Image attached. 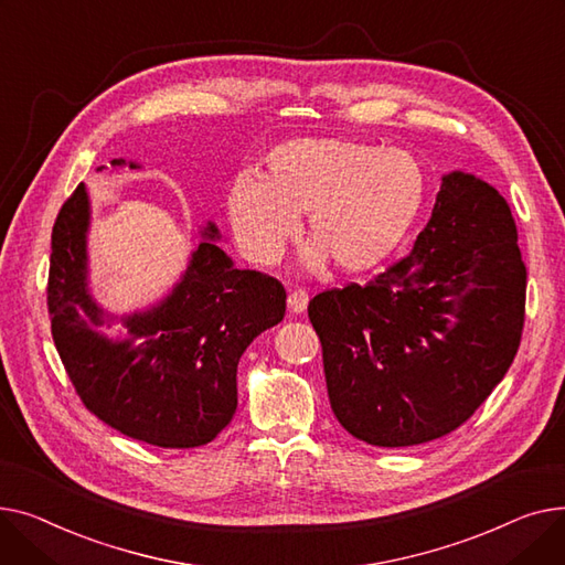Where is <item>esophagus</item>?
<instances>
[{
    "label": "esophagus",
    "mask_w": 565,
    "mask_h": 565,
    "mask_svg": "<svg viewBox=\"0 0 565 565\" xmlns=\"http://www.w3.org/2000/svg\"><path fill=\"white\" fill-rule=\"evenodd\" d=\"M308 289H303V287H296V289H291L289 291V296H287V306H289V312H303L306 308H308Z\"/></svg>",
    "instance_id": "1"
}]
</instances>
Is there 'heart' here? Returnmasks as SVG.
Returning <instances> with one entry per match:
<instances>
[{
  "mask_svg": "<svg viewBox=\"0 0 565 565\" xmlns=\"http://www.w3.org/2000/svg\"><path fill=\"white\" fill-rule=\"evenodd\" d=\"M428 195L415 154L353 139H294L264 157L259 178L242 175L227 193V218L244 253L276 264L308 214L317 246L347 274L372 271L404 244Z\"/></svg>",
  "mask_w": 565,
  "mask_h": 565,
  "instance_id": "heart-1",
  "label": "heart"
}]
</instances>
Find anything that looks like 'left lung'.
Returning a JSON list of instances; mask_svg holds the SVG:
<instances>
[{
  "label": "left lung",
  "mask_w": 565,
  "mask_h": 565,
  "mask_svg": "<svg viewBox=\"0 0 565 565\" xmlns=\"http://www.w3.org/2000/svg\"><path fill=\"white\" fill-rule=\"evenodd\" d=\"M524 298L511 205L475 175H445L411 255L308 306L330 408L376 447L451 434L509 372Z\"/></svg>",
  "instance_id": "8db88e82"
}]
</instances>
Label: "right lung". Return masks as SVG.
Instances as JSON below:
<instances>
[{
  "label": "right lung",
  "instance_id": "1",
  "mask_svg": "<svg viewBox=\"0 0 565 565\" xmlns=\"http://www.w3.org/2000/svg\"><path fill=\"white\" fill-rule=\"evenodd\" d=\"M86 230L88 195L79 184L52 227L47 312L82 404L122 436L154 447L212 443L237 411L242 353L285 317L282 282L237 269L210 242L218 237L210 223L203 230L210 239L198 244L173 294L127 317L129 338L109 342L97 333L105 319L86 289Z\"/></svg>",
  "mask_w": 565,
  "mask_h": 565
}]
</instances>
